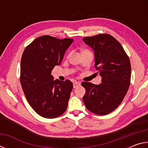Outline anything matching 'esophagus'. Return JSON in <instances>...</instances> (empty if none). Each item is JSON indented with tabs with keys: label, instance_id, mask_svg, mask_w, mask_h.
<instances>
[{
	"label": "esophagus",
	"instance_id": "1",
	"mask_svg": "<svg viewBox=\"0 0 148 148\" xmlns=\"http://www.w3.org/2000/svg\"><path fill=\"white\" fill-rule=\"evenodd\" d=\"M80 84H81V83H80V82H74V84H73L74 88H76V87H78L79 86H80Z\"/></svg>",
	"mask_w": 148,
	"mask_h": 148
}]
</instances>
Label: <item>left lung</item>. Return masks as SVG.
Returning a JSON list of instances; mask_svg holds the SVG:
<instances>
[{
	"label": "left lung",
	"mask_w": 148,
	"mask_h": 148,
	"mask_svg": "<svg viewBox=\"0 0 148 148\" xmlns=\"http://www.w3.org/2000/svg\"><path fill=\"white\" fill-rule=\"evenodd\" d=\"M83 41L94 51L95 66L100 72L102 83L82 82L86 89L83 97L90 112L106 115L121 104L130 86L131 66L121 44L108 34L85 37Z\"/></svg>",
	"instance_id": "8db88e82"
}]
</instances>
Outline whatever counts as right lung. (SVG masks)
<instances>
[{"label":"right lung","instance_id":"right-lung-1","mask_svg":"<svg viewBox=\"0 0 148 148\" xmlns=\"http://www.w3.org/2000/svg\"><path fill=\"white\" fill-rule=\"evenodd\" d=\"M73 39L40 36L25 49L21 60L20 82L29 104L45 118H56L66 111L73 84L53 79L51 71L60 65Z\"/></svg>","mask_w":148,"mask_h":148}]
</instances>
